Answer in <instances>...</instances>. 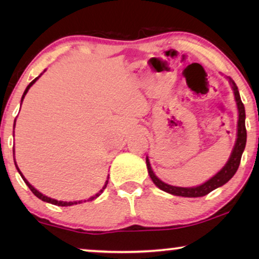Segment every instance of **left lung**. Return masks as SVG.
I'll use <instances>...</instances> for the list:
<instances>
[{
  "label": "left lung",
  "mask_w": 259,
  "mask_h": 259,
  "mask_svg": "<svg viewBox=\"0 0 259 259\" xmlns=\"http://www.w3.org/2000/svg\"><path fill=\"white\" fill-rule=\"evenodd\" d=\"M230 83H231V87L233 90V94H235L237 108H238V126H237V139L236 144L233 146L232 153L230 155L228 162H226L224 167H223L221 171H219L217 175H214L211 179H208L207 182L201 184L199 186L196 187H179V186H172L168 185L164 182H161L160 179L158 178L157 176L154 175L153 171H152L150 160L146 157V165L148 169V175H150L152 182H153L155 185H157L159 189L165 191V192L175 194V196L179 197H189V198H197V197H203L206 196L211 192L217 189V187H221L229 182L230 179L235 176L237 169L239 167L240 159H242V154L244 152V148H245L246 145V128H245V108H244V105L242 100H240V95L238 92V87L236 86V83L231 80V77H229Z\"/></svg>",
  "instance_id": "obj_1"
}]
</instances>
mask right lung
Instances as JSON below:
<instances>
[{"mask_svg": "<svg viewBox=\"0 0 259 259\" xmlns=\"http://www.w3.org/2000/svg\"><path fill=\"white\" fill-rule=\"evenodd\" d=\"M40 76H41V75H38L37 77H35V79H34L33 81H31V82H30L29 84H28L27 88H26V91H24V93H23V95H22V99H21V102L23 101V99H24V95L27 94V92L29 91V88H30L31 86H33V84L35 83V81H36V80H37L38 77H40ZM14 127H15V123H14ZM13 153H14V150H13ZM15 166H16L17 171H19V173H20V175H21V177H22V179L24 180V183L27 184V186L29 187L31 192H33V193L35 194V196H36V197L38 198V199L44 200V201H46V203H49V204H53V205H58V206H72V205H76V204H81V203H82V200H79V201H61V200L52 199V198H49V197H47V196H45V194H42L41 192H38V191H37L36 189H35L34 186H31L30 184H29V182H28V180H27L26 178H24L23 175H22V173H21V171H20V168L17 167V165H16V161H15ZM107 184H108V180H106V184H105V185H104V187H102V189H101L100 191H99V193L95 194L94 197H91L90 199H87V200H93V199H95V198H97V197L100 196V194L102 193V191H104V190L106 189V186H107ZM83 201H86V200H83Z\"/></svg>", "mask_w": 259, "mask_h": 259, "instance_id": "1", "label": "right lung"}]
</instances>
